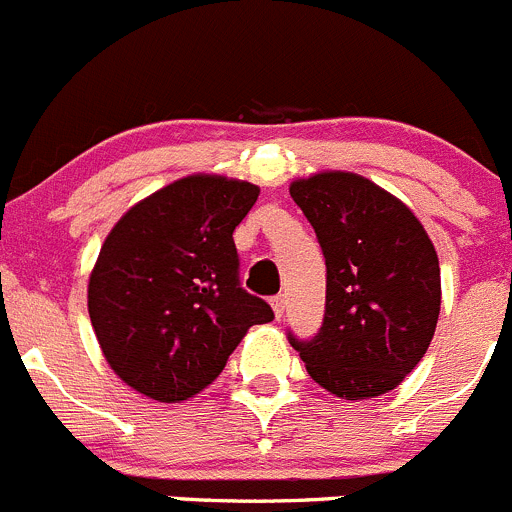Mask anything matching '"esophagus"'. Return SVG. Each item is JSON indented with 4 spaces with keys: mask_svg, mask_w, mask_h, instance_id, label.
Segmentation results:
<instances>
[{
    "mask_svg": "<svg viewBox=\"0 0 512 512\" xmlns=\"http://www.w3.org/2000/svg\"><path fill=\"white\" fill-rule=\"evenodd\" d=\"M271 306H273V313H276V318H283V313H286V296H283V293L273 296Z\"/></svg>",
    "mask_w": 512,
    "mask_h": 512,
    "instance_id": "34e87169",
    "label": "esophagus"
}]
</instances>
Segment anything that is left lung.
Here are the masks:
<instances>
[{"mask_svg":"<svg viewBox=\"0 0 512 512\" xmlns=\"http://www.w3.org/2000/svg\"><path fill=\"white\" fill-rule=\"evenodd\" d=\"M326 258V311L288 341L318 386L346 401L393 391L433 341L440 266L426 229L373 181L326 171L291 184Z\"/></svg>","mask_w":512,"mask_h":512,"instance_id":"1","label":"left lung"}]
</instances>
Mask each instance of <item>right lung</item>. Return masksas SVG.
Listing matches in <instances>:
<instances>
[{
	"mask_svg": "<svg viewBox=\"0 0 512 512\" xmlns=\"http://www.w3.org/2000/svg\"><path fill=\"white\" fill-rule=\"evenodd\" d=\"M258 186L186 176L131 206L89 278V318L111 371L161 403L219 378L256 323L273 321L239 281L234 231Z\"/></svg>",
	"mask_w": 512,
	"mask_h": 512,
	"instance_id": "right-lung-1",
	"label": "right lung"
}]
</instances>
